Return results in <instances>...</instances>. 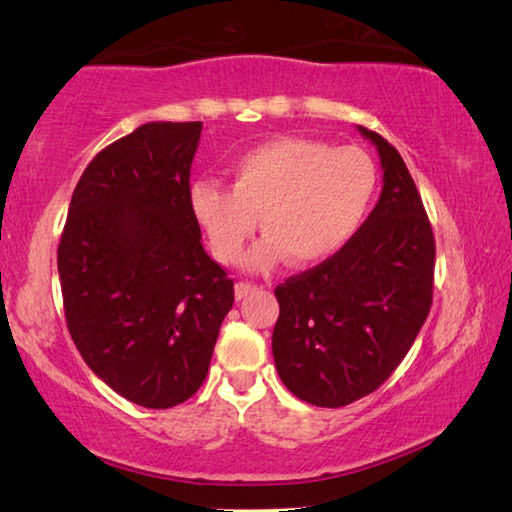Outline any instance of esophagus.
<instances>
[{"instance_id":"esophagus-1","label":"esophagus","mask_w":512,"mask_h":512,"mask_svg":"<svg viewBox=\"0 0 512 512\" xmlns=\"http://www.w3.org/2000/svg\"><path fill=\"white\" fill-rule=\"evenodd\" d=\"M253 291H255V287H253V284H248V282H237V284H235V298H237V300L246 298L248 293H253Z\"/></svg>"}]
</instances>
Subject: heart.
I'll return each mask as SVG.
<instances>
[{"instance_id":"b5f03b06","label":"heart","mask_w":512,"mask_h":512,"mask_svg":"<svg viewBox=\"0 0 512 512\" xmlns=\"http://www.w3.org/2000/svg\"><path fill=\"white\" fill-rule=\"evenodd\" d=\"M232 187L201 180L189 205L221 262H237L257 232L266 237L244 259L271 271L284 259L314 266L334 257L361 230L377 192V169L357 146L277 137L232 162Z\"/></svg>"}]
</instances>
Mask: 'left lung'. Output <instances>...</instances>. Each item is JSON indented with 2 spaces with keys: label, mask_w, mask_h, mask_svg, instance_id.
Wrapping results in <instances>:
<instances>
[{
  "label": "left lung",
  "mask_w": 512,
  "mask_h": 512,
  "mask_svg": "<svg viewBox=\"0 0 512 512\" xmlns=\"http://www.w3.org/2000/svg\"><path fill=\"white\" fill-rule=\"evenodd\" d=\"M379 153L381 194L341 253L275 289L277 375L302 402L336 409L379 388L427 320L436 244L402 155L357 126Z\"/></svg>",
  "instance_id": "8db88e82"
}]
</instances>
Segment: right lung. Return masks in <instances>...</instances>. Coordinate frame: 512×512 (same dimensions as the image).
Listing matches in <instances>:
<instances>
[{
  "label": "right lung",
  "instance_id": "add662e5",
  "mask_svg": "<svg viewBox=\"0 0 512 512\" xmlns=\"http://www.w3.org/2000/svg\"><path fill=\"white\" fill-rule=\"evenodd\" d=\"M203 121H149L94 158L58 246L69 334L112 391L171 409L205 381L232 280L189 205Z\"/></svg>",
  "mask_w": 512,
  "mask_h": 512
}]
</instances>
